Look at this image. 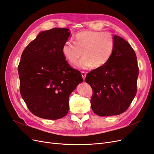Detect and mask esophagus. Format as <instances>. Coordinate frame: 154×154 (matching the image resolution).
I'll use <instances>...</instances> for the list:
<instances>
[{
    "mask_svg": "<svg viewBox=\"0 0 154 154\" xmlns=\"http://www.w3.org/2000/svg\"><path fill=\"white\" fill-rule=\"evenodd\" d=\"M81 74H82V76L83 79V80H85V77H86V75H87V73L85 72H84V71H82L81 72Z\"/></svg>",
    "mask_w": 154,
    "mask_h": 154,
    "instance_id": "1",
    "label": "esophagus"
}]
</instances>
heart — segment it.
<instances>
[{
  "label": "heart",
  "mask_w": 154,
  "mask_h": 154,
  "mask_svg": "<svg viewBox=\"0 0 154 154\" xmlns=\"http://www.w3.org/2000/svg\"><path fill=\"white\" fill-rule=\"evenodd\" d=\"M75 44L67 41L62 47V53L67 61L76 64L83 54L78 66L83 69L94 66L98 68L108 63L116 47V41L110 32L83 31L74 36Z\"/></svg>",
  "instance_id": "obj_1"
}]
</instances>
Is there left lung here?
I'll list each match as a JSON object with an SVG mask.
<instances>
[{
    "instance_id": "obj_1",
    "label": "left lung",
    "mask_w": 154,
    "mask_h": 154,
    "mask_svg": "<svg viewBox=\"0 0 154 154\" xmlns=\"http://www.w3.org/2000/svg\"><path fill=\"white\" fill-rule=\"evenodd\" d=\"M114 52L104 66L92 70L85 78L92 89L91 108L99 116L122 114L137 92V57L128 42L115 35Z\"/></svg>"
}]
</instances>
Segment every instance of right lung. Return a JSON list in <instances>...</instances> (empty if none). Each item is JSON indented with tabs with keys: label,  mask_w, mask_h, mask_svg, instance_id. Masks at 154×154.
I'll return each mask as SVG.
<instances>
[{
	"label": "right lung",
	"mask_w": 154,
	"mask_h": 154,
	"mask_svg": "<svg viewBox=\"0 0 154 154\" xmlns=\"http://www.w3.org/2000/svg\"><path fill=\"white\" fill-rule=\"evenodd\" d=\"M70 32L55 27L42 31L23 51L18 66L20 92L31 112L58 119L69 111V97L83 82L81 72L69 66L62 53Z\"/></svg>",
	"instance_id": "add662e5"
}]
</instances>
